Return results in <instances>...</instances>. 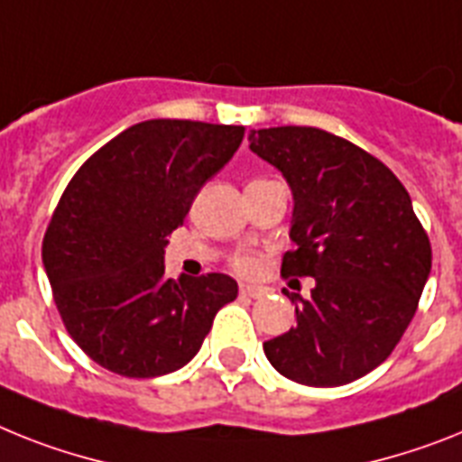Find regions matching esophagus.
Listing matches in <instances>:
<instances>
[{
    "instance_id": "esophagus-1",
    "label": "esophagus",
    "mask_w": 462,
    "mask_h": 462,
    "mask_svg": "<svg viewBox=\"0 0 462 462\" xmlns=\"http://www.w3.org/2000/svg\"><path fill=\"white\" fill-rule=\"evenodd\" d=\"M239 291H242V296H249V298L265 296V289H263V286H255V284H242L239 286Z\"/></svg>"
}]
</instances>
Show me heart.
<instances>
[{
  "label": "heart",
  "mask_w": 462,
  "mask_h": 462,
  "mask_svg": "<svg viewBox=\"0 0 462 462\" xmlns=\"http://www.w3.org/2000/svg\"><path fill=\"white\" fill-rule=\"evenodd\" d=\"M258 265H261V263H258V258H255V255H239L237 261H235V270H237V273H255V270H258Z\"/></svg>",
  "instance_id": "heart-1"
}]
</instances>
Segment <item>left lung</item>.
I'll list each match as a JSON object with an SVG mask.
<instances>
[{
  "label": "left lung",
  "mask_w": 462,
  "mask_h": 462,
  "mask_svg": "<svg viewBox=\"0 0 462 462\" xmlns=\"http://www.w3.org/2000/svg\"><path fill=\"white\" fill-rule=\"evenodd\" d=\"M251 150L277 166L293 192L284 277H315L296 303V328L263 343L289 381L338 387L393 355L416 315L432 267L428 232L406 188L381 159L315 126L249 134Z\"/></svg>",
  "instance_id": "obj_1"
}]
</instances>
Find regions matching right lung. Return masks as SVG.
<instances>
[{
  "instance_id": "obj_1",
  "label": "right lung",
  "mask_w": 462,
  "mask_h": 462,
  "mask_svg": "<svg viewBox=\"0 0 462 462\" xmlns=\"http://www.w3.org/2000/svg\"><path fill=\"white\" fill-rule=\"evenodd\" d=\"M242 138L244 126L150 119L115 135L68 183L42 261L65 328L103 369L126 378L178 371L237 298L227 274L169 279L164 249Z\"/></svg>"
}]
</instances>
